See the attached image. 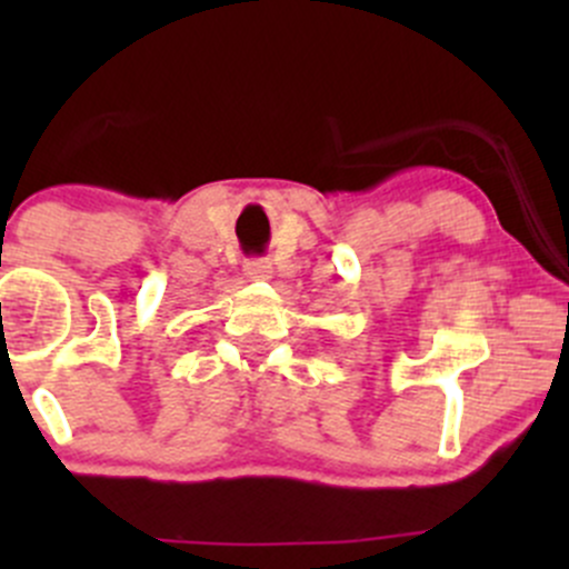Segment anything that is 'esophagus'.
I'll return each instance as SVG.
<instances>
[{"mask_svg": "<svg viewBox=\"0 0 569 569\" xmlns=\"http://www.w3.org/2000/svg\"><path fill=\"white\" fill-rule=\"evenodd\" d=\"M244 278L248 280H269L272 278V263L267 258H256V261L244 263Z\"/></svg>", "mask_w": 569, "mask_h": 569, "instance_id": "34e87169", "label": "esophagus"}]
</instances>
